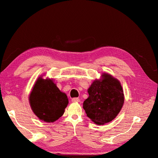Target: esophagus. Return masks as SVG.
<instances>
[{"label": "esophagus", "instance_id": "34e87169", "mask_svg": "<svg viewBox=\"0 0 158 158\" xmlns=\"http://www.w3.org/2000/svg\"><path fill=\"white\" fill-rule=\"evenodd\" d=\"M72 102H75V103H78L80 102V99L78 98H74L72 99Z\"/></svg>", "mask_w": 158, "mask_h": 158}]
</instances>
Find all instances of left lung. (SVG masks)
Returning <instances> with one entry per match:
<instances>
[{
  "instance_id": "1",
  "label": "left lung",
  "mask_w": 158,
  "mask_h": 158,
  "mask_svg": "<svg viewBox=\"0 0 158 158\" xmlns=\"http://www.w3.org/2000/svg\"><path fill=\"white\" fill-rule=\"evenodd\" d=\"M89 97L83 103L87 116L97 125H104L115 118L123 107L124 98L119 81L108 73L95 80L88 89Z\"/></svg>"
}]
</instances>
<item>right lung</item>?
Returning <instances> with one entry per match:
<instances>
[{"label": "right lung", "mask_w": 158, "mask_h": 158, "mask_svg": "<svg viewBox=\"0 0 158 158\" xmlns=\"http://www.w3.org/2000/svg\"><path fill=\"white\" fill-rule=\"evenodd\" d=\"M29 102L33 112L40 120L53 123L64 114L69 99L51 79L40 76L32 88Z\"/></svg>", "instance_id": "right-lung-1"}]
</instances>
